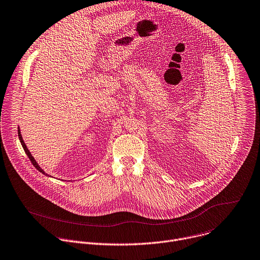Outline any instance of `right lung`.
I'll use <instances>...</instances> for the list:
<instances>
[{
    "label": "right lung",
    "instance_id": "obj_1",
    "mask_svg": "<svg viewBox=\"0 0 260 260\" xmlns=\"http://www.w3.org/2000/svg\"><path fill=\"white\" fill-rule=\"evenodd\" d=\"M18 137H19V140H20V143H21V145H22V147H23V149H24V151H25V153H26V155L28 156V158H29V160L31 161V163L34 164V166L40 171V172H42V174H44V175H46V176H49V175H47L46 172L39 166V164L37 163V161L35 160V158L31 156V154H30V152L28 151V149H27V147H26V145L24 144V142H23V140H22V137H21V134H20V131H19V128H18Z\"/></svg>",
    "mask_w": 260,
    "mask_h": 260
}]
</instances>
